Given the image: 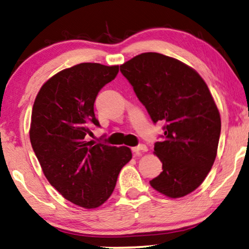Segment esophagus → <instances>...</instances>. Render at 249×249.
Returning a JSON list of instances; mask_svg holds the SVG:
<instances>
[{
	"instance_id": "esophagus-1",
	"label": "esophagus",
	"mask_w": 249,
	"mask_h": 249,
	"mask_svg": "<svg viewBox=\"0 0 249 249\" xmlns=\"http://www.w3.org/2000/svg\"><path fill=\"white\" fill-rule=\"evenodd\" d=\"M132 151L134 152V153H140V152H146L147 147H146V145H144V144H140V145L133 147Z\"/></svg>"
}]
</instances>
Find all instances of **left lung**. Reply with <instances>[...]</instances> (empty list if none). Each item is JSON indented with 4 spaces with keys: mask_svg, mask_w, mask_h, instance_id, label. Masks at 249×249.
<instances>
[{
    "mask_svg": "<svg viewBox=\"0 0 249 249\" xmlns=\"http://www.w3.org/2000/svg\"><path fill=\"white\" fill-rule=\"evenodd\" d=\"M121 72L153 123H164L154 144L163 171L150 184L170 198L189 195L211 170L220 136L219 110L207 84L191 67L157 53L136 55Z\"/></svg>",
    "mask_w": 249,
    "mask_h": 249,
    "instance_id": "left-lung-1",
    "label": "left lung"
}]
</instances>
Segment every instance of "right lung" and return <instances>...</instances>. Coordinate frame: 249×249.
Segmentation results:
<instances>
[{
    "label": "right lung",
    "mask_w": 249,
    "mask_h": 249,
    "mask_svg": "<svg viewBox=\"0 0 249 249\" xmlns=\"http://www.w3.org/2000/svg\"><path fill=\"white\" fill-rule=\"evenodd\" d=\"M117 73L118 66L76 65L51 77L33 104L30 141L44 176L65 199L87 209L109 198L132 159L128 147L85 140L101 126L96 97Z\"/></svg>",
    "instance_id": "obj_1"
}]
</instances>
